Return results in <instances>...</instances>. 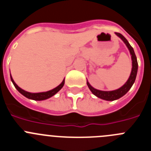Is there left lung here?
I'll return each instance as SVG.
<instances>
[{
  "label": "left lung",
  "instance_id": "8db88e82",
  "mask_svg": "<svg viewBox=\"0 0 151 151\" xmlns=\"http://www.w3.org/2000/svg\"><path fill=\"white\" fill-rule=\"evenodd\" d=\"M116 35L119 36L124 41V43L126 45L129 51H130V54L132 55V73H131L130 76H129L127 82H125V84L123 86H122L120 88L117 89V90L111 91H103L97 90V89L91 87L90 84L87 82V85L88 86L89 89L91 90V91L94 95L97 96V97L101 98L103 100H106V101H115V100L119 99V98L122 97L123 95H125L130 90L132 85L134 84V81H135L136 76H137V72H138V61H137V57H136L135 54H134L133 47L131 46L130 44L129 43V41H127V39L122 34L116 32Z\"/></svg>",
  "mask_w": 151,
  "mask_h": 151
}]
</instances>
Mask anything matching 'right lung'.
<instances>
[{
	"label": "right lung",
	"mask_w": 151,
	"mask_h": 151,
	"mask_svg": "<svg viewBox=\"0 0 151 151\" xmlns=\"http://www.w3.org/2000/svg\"><path fill=\"white\" fill-rule=\"evenodd\" d=\"M10 78H11V81L13 82V84L14 85L16 88L18 90V91L19 93L22 94L23 96H25L26 97L29 98V99H32V100H35V101H43V100H46L47 98H50V97L52 96H54V94H57V92L59 91L63 87L64 83H65V79H63V81L62 82V83L60 84V85H58L57 88H55L52 89V90L48 91L46 92H41V93H30V92L22 90V88L19 87L18 85L15 83V82L13 81V78H12L11 75H10Z\"/></svg>",
	"instance_id": "obj_1"
}]
</instances>
